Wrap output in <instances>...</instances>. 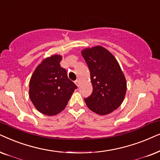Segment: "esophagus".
Returning <instances> with one entry per match:
<instances>
[{
	"mask_svg": "<svg viewBox=\"0 0 160 160\" xmlns=\"http://www.w3.org/2000/svg\"><path fill=\"white\" fill-rule=\"evenodd\" d=\"M75 82V84L77 85V86H78V87H79V86H80V80H76V81H75V82Z\"/></svg>",
	"mask_w": 160,
	"mask_h": 160,
	"instance_id": "1",
	"label": "esophagus"
}]
</instances>
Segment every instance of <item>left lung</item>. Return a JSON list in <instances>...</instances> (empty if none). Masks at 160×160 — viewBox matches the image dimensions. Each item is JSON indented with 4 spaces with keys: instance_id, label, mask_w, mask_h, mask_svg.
Listing matches in <instances>:
<instances>
[{
    "instance_id": "left-lung-1",
    "label": "left lung",
    "mask_w": 160,
    "mask_h": 160,
    "mask_svg": "<svg viewBox=\"0 0 160 160\" xmlns=\"http://www.w3.org/2000/svg\"><path fill=\"white\" fill-rule=\"evenodd\" d=\"M90 70L93 92L85 99L91 111L104 116L121 105L127 91V81L114 55L102 46L82 50Z\"/></svg>"
}]
</instances>
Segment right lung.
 <instances>
[{
  "label": "right lung",
  "instance_id": "1",
  "mask_svg": "<svg viewBox=\"0 0 160 160\" xmlns=\"http://www.w3.org/2000/svg\"><path fill=\"white\" fill-rule=\"evenodd\" d=\"M61 55L44 58L37 66L29 82V97L38 111L47 116L58 114L78 88L61 67Z\"/></svg>",
  "mask_w": 160,
  "mask_h": 160
}]
</instances>
